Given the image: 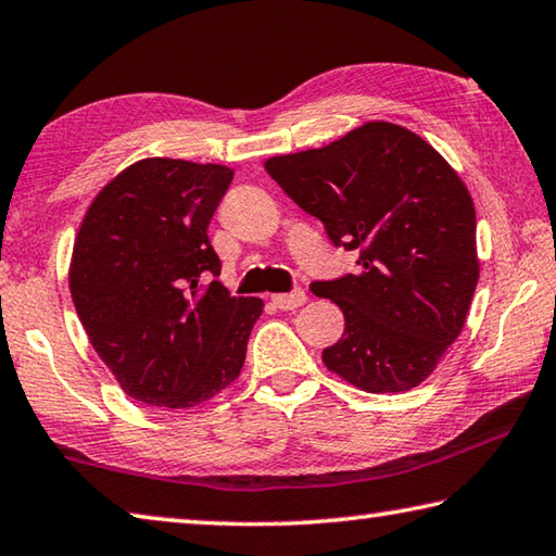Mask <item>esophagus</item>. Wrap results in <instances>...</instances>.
Returning <instances> with one entry per match:
<instances>
[{
    "label": "esophagus",
    "instance_id": "1",
    "mask_svg": "<svg viewBox=\"0 0 556 556\" xmlns=\"http://www.w3.org/2000/svg\"><path fill=\"white\" fill-rule=\"evenodd\" d=\"M271 304L281 311H294V308L306 304V291L294 289V291H289V294H277V296H271Z\"/></svg>",
    "mask_w": 556,
    "mask_h": 556
}]
</instances>
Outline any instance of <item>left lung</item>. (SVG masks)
Returning a JSON list of instances; mask_svg holds the SVG:
<instances>
[{"instance_id":"obj_1","label":"left lung","mask_w":556,"mask_h":556,"mask_svg":"<svg viewBox=\"0 0 556 556\" xmlns=\"http://www.w3.org/2000/svg\"><path fill=\"white\" fill-rule=\"evenodd\" d=\"M265 167L332 245L359 255L355 275L311 281L345 316L326 367L371 393L418 387L457 340L479 281L477 214L457 173L383 121Z\"/></svg>"}]
</instances>
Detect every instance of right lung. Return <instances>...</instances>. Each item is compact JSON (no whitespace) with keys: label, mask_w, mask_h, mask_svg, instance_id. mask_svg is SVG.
Here are the masks:
<instances>
[{"label":"right lung","mask_w":556,"mask_h":556,"mask_svg":"<svg viewBox=\"0 0 556 556\" xmlns=\"http://www.w3.org/2000/svg\"><path fill=\"white\" fill-rule=\"evenodd\" d=\"M233 169L150 157L102 189L79 228L70 294L130 399L191 408L236 381L260 299L230 296L208 224Z\"/></svg>","instance_id":"1"}]
</instances>
